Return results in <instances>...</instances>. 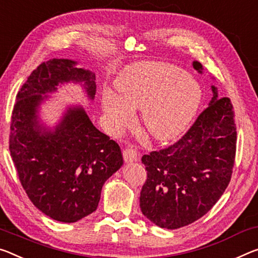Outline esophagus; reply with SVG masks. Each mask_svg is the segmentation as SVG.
<instances>
[{"instance_id":"obj_1","label":"esophagus","mask_w":258,"mask_h":258,"mask_svg":"<svg viewBox=\"0 0 258 258\" xmlns=\"http://www.w3.org/2000/svg\"><path fill=\"white\" fill-rule=\"evenodd\" d=\"M122 156H124L125 162H136L139 159V151L133 148L132 146H130L122 151Z\"/></svg>"}]
</instances>
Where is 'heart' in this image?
<instances>
[{
	"instance_id": "1",
	"label": "heart",
	"mask_w": 258,
	"mask_h": 258,
	"mask_svg": "<svg viewBox=\"0 0 258 258\" xmlns=\"http://www.w3.org/2000/svg\"><path fill=\"white\" fill-rule=\"evenodd\" d=\"M119 96L105 92L102 108L114 130L127 126L133 109L144 110L148 132L157 140L177 138L187 128L201 102V88L175 65L156 62L132 67L116 84Z\"/></svg>"
}]
</instances>
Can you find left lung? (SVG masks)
Masks as SVG:
<instances>
[{
	"label": "left lung",
	"mask_w": 258,
	"mask_h": 258,
	"mask_svg": "<svg viewBox=\"0 0 258 258\" xmlns=\"http://www.w3.org/2000/svg\"><path fill=\"white\" fill-rule=\"evenodd\" d=\"M202 73V65L194 62ZM209 107L177 142L150 151L141 161L147 180L140 193L142 214L167 230L187 226L207 214L231 181L236 151V125L228 97L212 86Z\"/></svg>",
	"instance_id": "8db88e82"
}]
</instances>
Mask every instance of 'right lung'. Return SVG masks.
Wrapping results in <instances>:
<instances>
[{"mask_svg": "<svg viewBox=\"0 0 258 258\" xmlns=\"http://www.w3.org/2000/svg\"><path fill=\"white\" fill-rule=\"evenodd\" d=\"M71 59L40 64L17 94L10 125L9 149L20 183L44 215L75 223L99 206L103 183L120 169V147L100 132L81 107L69 108L54 131L40 126L42 94L58 84L84 83L88 96L96 92L95 76Z\"/></svg>", "mask_w": 258, "mask_h": 258, "instance_id": "1", "label": "right lung"}]
</instances>
